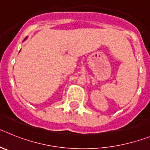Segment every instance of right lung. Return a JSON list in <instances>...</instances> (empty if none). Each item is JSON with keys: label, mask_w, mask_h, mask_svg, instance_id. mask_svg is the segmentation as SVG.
<instances>
[{"label": "right lung", "mask_w": 150, "mask_h": 150, "mask_svg": "<svg viewBox=\"0 0 150 150\" xmlns=\"http://www.w3.org/2000/svg\"><path fill=\"white\" fill-rule=\"evenodd\" d=\"M26 38H25V39H26Z\"/></svg>", "instance_id": "right-lung-1"}]
</instances>
